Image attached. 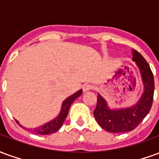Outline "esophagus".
Masks as SVG:
<instances>
[{
	"mask_svg": "<svg viewBox=\"0 0 159 159\" xmlns=\"http://www.w3.org/2000/svg\"><path fill=\"white\" fill-rule=\"evenodd\" d=\"M92 89H93V86H92L91 84H84L83 86V90L84 92L89 91V90Z\"/></svg>",
	"mask_w": 159,
	"mask_h": 159,
	"instance_id": "1",
	"label": "esophagus"
}]
</instances>
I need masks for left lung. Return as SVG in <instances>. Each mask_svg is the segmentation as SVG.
Wrapping results in <instances>:
<instances>
[{
    "mask_svg": "<svg viewBox=\"0 0 159 159\" xmlns=\"http://www.w3.org/2000/svg\"><path fill=\"white\" fill-rule=\"evenodd\" d=\"M132 53L133 61L140 69L144 85V92L136 105L111 110L105 99L98 93L93 116L99 125L111 133H123L134 129L150 111L153 101L154 78L152 70L140 52L133 50Z\"/></svg>",
    "mask_w": 159,
    "mask_h": 159,
    "instance_id": "obj_1",
    "label": "left lung"
}]
</instances>
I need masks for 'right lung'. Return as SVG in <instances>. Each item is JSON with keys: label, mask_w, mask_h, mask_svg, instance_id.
<instances>
[{"label": "right lung", "mask_w": 159, "mask_h": 159, "mask_svg": "<svg viewBox=\"0 0 159 159\" xmlns=\"http://www.w3.org/2000/svg\"><path fill=\"white\" fill-rule=\"evenodd\" d=\"M83 93V90L80 89L78 90L76 93H75L72 95H70V97H68L62 104V107H61V111H60V113L59 114V116L54 118L52 121H50L49 123H46L42 126H40L38 128H36L35 129L33 130V133L38 134H42V135H45V134H52L58 131V130L61 128L62 126L64 121L67 117L68 115V112H69V109L71 104L73 103V101L76 100V98L81 95ZM17 123H19V122L16 120ZM19 125L20 127H23L22 125H20L19 123ZM24 128V127H23Z\"/></svg>", "instance_id": "obj_1"}]
</instances>
